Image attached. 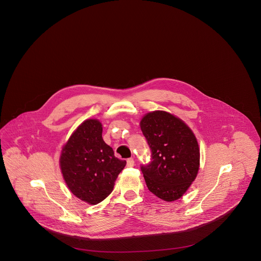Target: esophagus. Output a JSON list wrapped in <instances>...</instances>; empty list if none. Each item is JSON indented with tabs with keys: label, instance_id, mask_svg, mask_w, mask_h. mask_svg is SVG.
<instances>
[{
	"label": "esophagus",
	"instance_id": "esophagus-1",
	"mask_svg": "<svg viewBox=\"0 0 261 261\" xmlns=\"http://www.w3.org/2000/svg\"><path fill=\"white\" fill-rule=\"evenodd\" d=\"M134 164H135V161L133 159H128L127 160V166L128 167H132V166H134Z\"/></svg>",
	"mask_w": 261,
	"mask_h": 261
}]
</instances>
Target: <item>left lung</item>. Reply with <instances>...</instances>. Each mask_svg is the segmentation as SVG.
Listing matches in <instances>:
<instances>
[{"label": "left lung", "mask_w": 261, "mask_h": 261, "mask_svg": "<svg viewBox=\"0 0 261 261\" xmlns=\"http://www.w3.org/2000/svg\"><path fill=\"white\" fill-rule=\"evenodd\" d=\"M140 127L151 149V162L141 168L149 192L167 202L182 198L199 173L196 135L181 118L164 111L146 113Z\"/></svg>", "instance_id": "1"}]
</instances>
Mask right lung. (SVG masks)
<instances>
[{
  "instance_id": "add662e5",
  "label": "right lung",
  "mask_w": 261,
  "mask_h": 261,
  "mask_svg": "<svg viewBox=\"0 0 261 261\" xmlns=\"http://www.w3.org/2000/svg\"><path fill=\"white\" fill-rule=\"evenodd\" d=\"M99 119L84 120L62 146L60 167L63 180L76 198L98 204L110 196L125 161L114 156L101 137Z\"/></svg>"
}]
</instances>
